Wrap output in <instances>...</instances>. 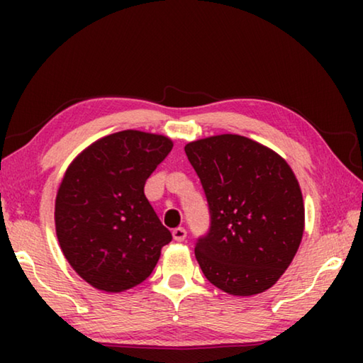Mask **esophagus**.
Segmentation results:
<instances>
[{"mask_svg": "<svg viewBox=\"0 0 363 363\" xmlns=\"http://www.w3.org/2000/svg\"><path fill=\"white\" fill-rule=\"evenodd\" d=\"M173 237L176 242H184L187 237V230L184 229V227H176V229L173 230Z\"/></svg>", "mask_w": 363, "mask_h": 363, "instance_id": "34e87169", "label": "esophagus"}]
</instances>
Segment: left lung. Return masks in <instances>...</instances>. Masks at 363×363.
Here are the masks:
<instances>
[{"label": "left lung", "instance_id": "8db88e82", "mask_svg": "<svg viewBox=\"0 0 363 363\" xmlns=\"http://www.w3.org/2000/svg\"><path fill=\"white\" fill-rule=\"evenodd\" d=\"M205 190L210 227L195 257L214 286L235 296L269 290L290 266L304 232L299 184L284 158L237 134L186 145Z\"/></svg>", "mask_w": 363, "mask_h": 363}]
</instances>
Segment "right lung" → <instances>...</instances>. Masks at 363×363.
<instances>
[{"mask_svg":"<svg viewBox=\"0 0 363 363\" xmlns=\"http://www.w3.org/2000/svg\"><path fill=\"white\" fill-rule=\"evenodd\" d=\"M173 143L143 131L110 134L79 153L60 184L56 232L79 277L118 293L144 281L171 242L144 194Z\"/></svg>","mask_w":363,"mask_h":363,"instance_id":"obj_1","label":"right lung"}]
</instances>
